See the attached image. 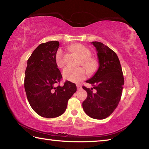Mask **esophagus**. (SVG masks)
<instances>
[{
  "label": "esophagus",
  "instance_id": "esophagus-1",
  "mask_svg": "<svg viewBox=\"0 0 149 149\" xmlns=\"http://www.w3.org/2000/svg\"><path fill=\"white\" fill-rule=\"evenodd\" d=\"M77 88L78 89H81V84H77Z\"/></svg>",
  "mask_w": 149,
  "mask_h": 149
}]
</instances>
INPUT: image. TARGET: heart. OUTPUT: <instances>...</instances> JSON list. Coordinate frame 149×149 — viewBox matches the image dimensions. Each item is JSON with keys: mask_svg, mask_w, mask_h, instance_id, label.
Listing matches in <instances>:
<instances>
[{"mask_svg": "<svg viewBox=\"0 0 149 149\" xmlns=\"http://www.w3.org/2000/svg\"><path fill=\"white\" fill-rule=\"evenodd\" d=\"M71 50L75 53H76L81 58L80 64H81L89 71H93L95 69V62L92 59L89 58L91 52L89 49H87L83 45L77 44L72 46ZM55 61L58 67L62 68L64 65V53L61 49L57 50L55 54ZM62 75L64 79L70 81L71 82L77 83L85 79L86 77V72L82 67L77 68L66 67L63 70Z\"/></svg>", "mask_w": 149, "mask_h": 149, "instance_id": "1", "label": "heart"}]
</instances>
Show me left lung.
<instances>
[{
	"label": "left lung",
	"instance_id": "obj_1",
	"mask_svg": "<svg viewBox=\"0 0 149 149\" xmlns=\"http://www.w3.org/2000/svg\"><path fill=\"white\" fill-rule=\"evenodd\" d=\"M92 44L97 51L99 67L93 77L86 81L93 88L83 86L87 93V97L82 106L89 116L102 120L109 116L118 107L124 79L119 58L115 52L100 42L93 41ZM93 88L97 92L93 93Z\"/></svg>",
	"mask_w": 149,
	"mask_h": 149
}]
</instances>
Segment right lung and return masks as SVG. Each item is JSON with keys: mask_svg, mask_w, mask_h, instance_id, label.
<instances>
[{"mask_svg": "<svg viewBox=\"0 0 149 149\" xmlns=\"http://www.w3.org/2000/svg\"><path fill=\"white\" fill-rule=\"evenodd\" d=\"M58 41L40 44L27 60L24 87L31 107L44 118H56L66 110L68 101L76 92L74 83L66 81L60 84L62 75L55 61Z\"/></svg>", "mask_w": 149, "mask_h": 149, "instance_id": "1", "label": "right lung"}]
</instances>
